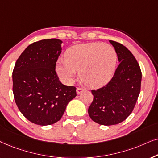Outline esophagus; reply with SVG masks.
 Returning <instances> with one entry per match:
<instances>
[{"label": "esophagus", "instance_id": "34e87169", "mask_svg": "<svg viewBox=\"0 0 158 158\" xmlns=\"http://www.w3.org/2000/svg\"><path fill=\"white\" fill-rule=\"evenodd\" d=\"M84 91V89H82V88H81V87H77V93L78 94H79L81 93V92H82Z\"/></svg>", "mask_w": 158, "mask_h": 158}]
</instances>
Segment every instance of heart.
<instances>
[{"label":"heart","instance_id":"obj_1","mask_svg":"<svg viewBox=\"0 0 158 158\" xmlns=\"http://www.w3.org/2000/svg\"><path fill=\"white\" fill-rule=\"evenodd\" d=\"M117 65V54L106 43L79 44L69 48L66 59L58 60L56 69L60 77L70 83L80 71V78L91 87L105 85L110 80Z\"/></svg>","mask_w":158,"mask_h":158}]
</instances>
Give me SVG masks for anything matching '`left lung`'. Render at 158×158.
<instances>
[{
    "label": "left lung",
    "instance_id": "1",
    "mask_svg": "<svg viewBox=\"0 0 158 158\" xmlns=\"http://www.w3.org/2000/svg\"><path fill=\"white\" fill-rule=\"evenodd\" d=\"M120 64L111 80L92 90L93 101L88 109L92 121L100 125L121 123L134 110L141 89L142 71L137 60L125 46L110 40Z\"/></svg>",
    "mask_w": 158,
    "mask_h": 158
}]
</instances>
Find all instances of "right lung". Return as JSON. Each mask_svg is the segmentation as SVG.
Segmentation results:
<instances>
[{
    "instance_id": "1",
    "label": "right lung",
    "mask_w": 158,
    "mask_h": 158,
    "mask_svg": "<svg viewBox=\"0 0 158 158\" xmlns=\"http://www.w3.org/2000/svg\"><path fill=\"white\" fill-rule=\"evenodd\" d=\"M62 43L58 39L35 42L23 51L14 66L16 104L22 115L35 124L51 125L60 121L67 105L77 96V88L63 85L56 71Z\"/></svg>"
}]
</instances>
